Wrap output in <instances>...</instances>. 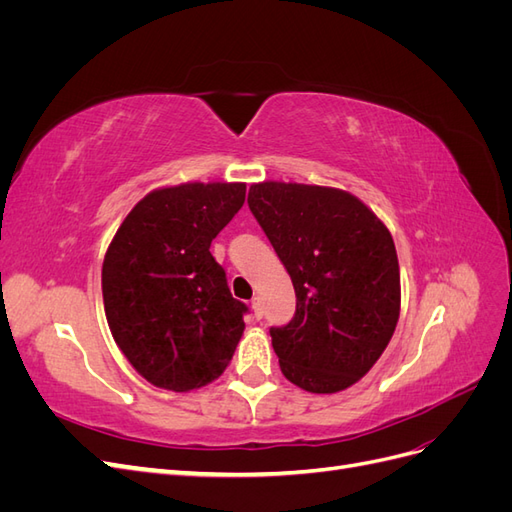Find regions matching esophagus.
Listing matches in <instances>:
<instances>
[{
	"mask_svg": "<svg viewBox=\"0 0 512 512\" xmlns=\"http://www.w3.org/2000/svg\"><path fill=\"white\" fill-rule=\"evenodd\" d=\"M252 312H254V318H256V320L262 318V299H260V297H254V299H252Z\"/></svg>",
	"mask_w": 512,
	"mask_h": 512,
	"instance_id": "esophagus-1",
	"label": "esophagus"
}]
</instances>
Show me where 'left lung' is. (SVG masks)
<instances>
[{
    "instance_id": "obj_1",
    "label": "left lung",
    "mask_w": 512,
    "mask_h": 512,
    "mask_svg": "<svg viewBox=\"0 0 512 512\" xmlns=\"http://www.w3.org/2000/svg\"><path fill=\"white\" fill-rule=\"evenodd\" d=\"M247 203L290 275L297 312L271 344L299 389L359 382L395 333L401 282L389 228L354 194L286 181L250 185Z\"/></svg>"
}]
</instances>
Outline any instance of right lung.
I'll return each instance as SVG.
<instances>
[{"instance_id":"add662e5","label":"right lung","mask_w":512,"mask_h":512,"mask_svg":"<svg viewBox=\"0 0 512 512\" xmlns=\"http://www.w3.org/2000/svg\"><path fill=\"white\" fill-rule=\"evenodd\" d=\"M245 203V183L188 181L151 190L108 243L102 297L108 329L158 389L188 393L218 380L243 335L209 247Z\"/></svg>"}]
</instances>
